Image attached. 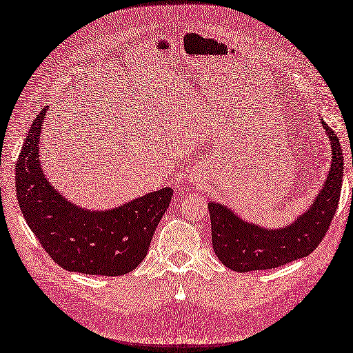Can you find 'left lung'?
I'll return each instance as SVG.
<instances>
[{
  "label": "left lung",
  "instance_id": "obj_1",
  "mask_svg": "<svg viewBox=\"0 0 353 353\" xmlns=\"http://www.w3.org/2000/svg\"><path fill=\"white\" fill-rule=\"evenodd\" d=\"M321 125L332 143V165L316 201L291 225L266 230L247 223L224 205L208 203L214 252L228 269L252 272L279 268L308 256L324 239L341 199L343 152L327 123L321 121Z\"/></svg>",
  "mask_w": 353,
  "mask_h": 353
}]
</instances>
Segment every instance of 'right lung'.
<instances>
[{
    "instance_id": "add662e5",
    "label": "right lung",
    "mask_w": 353,
    "mask_h": 353,
    "mask_svg": "<svg viewBox=\"0 0 353 353\" xmlns=\"http://www.w3.org/2000/svg\"><path fill=\"white\" fill-rule=\"evenodd\" d=\"M46 110L36 116L16 164L17 199L26 223L61 268L84 275H125L147 256L173 189L151 192L108 211H88L68 202L45 177L39 160Z\"/></svg>"
}]
</instances>
